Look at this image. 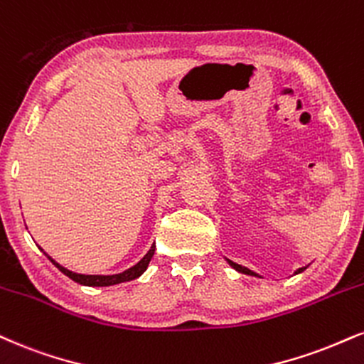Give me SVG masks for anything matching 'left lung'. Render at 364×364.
<instances>
[{
  "mask_svg": "<svg viewBox=\"0 0 364 364\" xmlns=\"http://www.w3.org/2000/svg\"><path fill=\"white\" fill-rule=\"evenodd\" d=\"M227 262H229V264H230L232 268H234L235 271H239V273H244V274H251V277H257V274L254 273V271L247 269V268H244V266L237 264V262H234V261H230V259H227ZM305 269H307V268H300V269H296V271H295V274H299V273H301V271H305Z\"/></svg>",
  "mask_w": 364,
  "mask_h": 364,
  "instance_id": "1",
  "label": "left lung"
}]
</instances>
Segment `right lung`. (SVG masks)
<instances>
[{"label":"right lung","instance_id":"obj_1","mask_svg":"<svg viewBox=\"0 0 364 364\" xmlns=\"http://www.w3.org/2000/svg\"><path fill=\"white\" fill-rule=\"evenodd\" d=\"M154 251H156V246L152 244V247L149 249L146 256L140 259L137 264L132 266V268H129L124 273H118V274H80V273H73V271L65 269L64 266H60L59 262H55L52 257L49 259L52 261V264L57 266V269L63 271L65 277H69L73 279V282L80 283V284H85V287H112V284H118V283H124V282H130V279H135L139 278L140 274L144 273V271L147 269L149 262H151L152 256H154Z\"/></svg>","mask_w":364,"mask_h":364}]
</instances>
